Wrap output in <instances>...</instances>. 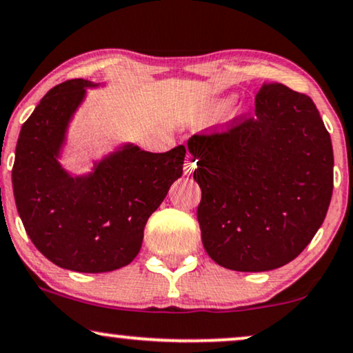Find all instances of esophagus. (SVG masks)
Wrapping results in <instances>:
<instances>
[{
    "mask_svg": "<svg viewBox=\"0 0 353 353\" xmlns=\"http://www.w3.org/2000/svg\"><path fill=\"white\" fill-rule=\"evenodd\" d=\"M195 168H197V161H194L192 156L188 154V158H185V163H184V172L190 174Z\"/></svg>",
    "mask_w": 353,
    "mask_h": 353,
    "instance_id": "esophagus-1",
    "label": "esophagus"
}]
</instances>
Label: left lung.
<instances>
[{"label":"left lung","mask_w":353,"mask_h":353,"mask_svg":"<svg viewBox=\"0 0 353 353\" xmlns=\"http://www.w3.org/2000/svg\"><path fill=\"white\" fill-rule=\"evenodd\" d=\"M202 243L233 271H270L294 260L324 222L334 189V152L314 101L263 83L253 114L194 134Z\"/></svg>","instance_id":"1"}]
</instances>
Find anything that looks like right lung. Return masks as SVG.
<instances>
[{
	"mask_svg": "<svg viewBox=\"0 0 353 353\" xmlns=\"http://www.w3.org/2000/svg\"><path fill=\"white\" fill-rule=\"evenodd\" d=\"M95 87L83 79L55 85L21 128L12 189L29 239L48 260L79 273L130 265L144 227L176 179L185 148L148 152L125 146L87 177H70L57 163L67 123Z\"/></svg>",
	"mask_w": 353,
	"mask_h": 353,
	"instance_id": "add662e5",
	"label": "right lung"
}]
</instances>
